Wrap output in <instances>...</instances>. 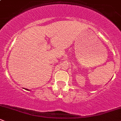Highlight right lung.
Returning a JSON list of instances; mask_svg holds the SVG:
<instances>
[{"mask_svg": "<svg viewBox=\"0 0 121 121\" xmlns=\"http://www.w3.org/2000/svg\"><path fill=\"white\" fill-rule=\"evenodd\" d=\"M26 90H28V89H26Z\"/></svg>", "mask_w": 121, "mask_h": 121, "instance_id": "add662e5", "label": "right lung"}]
</instances>
